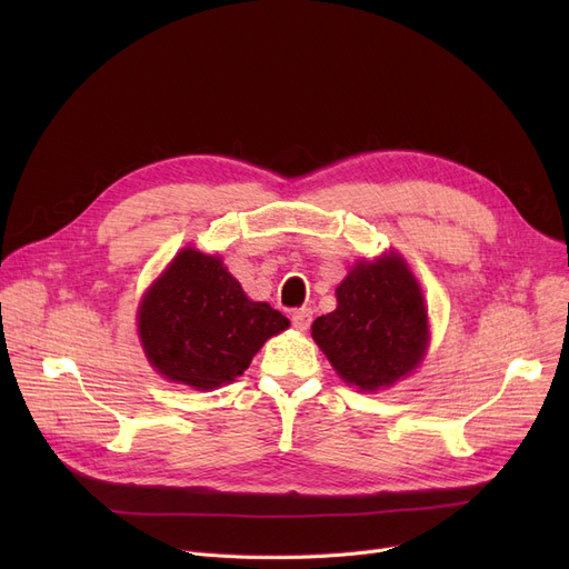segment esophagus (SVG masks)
Masks as SVG:
<instances>
[{
	"label": "esophagus",
	"mask_w": 569,
	"mask_h": 569,
	"mask_svg": "<svg viewBox=\"0 0 569 569\" xmlns=\"http://www.w3.org/2000/svg\"><path fill=\"white\" fill-rule=\"evenodd\" d=\"M311 318H313V311H311V309H307V307H302V309H295V311L290 313L292 327H295V330H300V332L309 330Z\"/></svg>",
	"instance_id": "34e87169"
}]
</instances>
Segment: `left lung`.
Returning <instances> with one entry per match:
<instances>
[{
  "instance_id": "1",
  "label": "left lung",
  "mask_w": 569,
  "mask_h": 569,
  "mask_svg": "<svg viewBox=\"0 0 569 569\" xmlns=\"http://www.w3.org/2000/svg\"><path fill=\"white\" fill-rule=\"evenodd\" d=\"M311 335L346 382L365 392L390 387L427 350L422 290L395 253L360 262L337 288V309L316 318Z\"/></svg>"
}]
</instances>
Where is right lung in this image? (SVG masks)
I'll use <instances>...</instances> for the list:
<instances>
[{"mask_svg":"<svg viewBox=\"0 0 569 569\" xmlns=\"http://www.w3.org/2000/svg\"><path fill=\"white\" fill-rule=\"evenodd\" d=\"M288 325L281 311L251 302L221 258L193 249L170 262L138 311L147 360L168 380L196 390L242 376L260 346Z\"/></svg>","mask_w":569,"mask_h":569,"instance_id":"obj_1","label":"right lung"}]
</instances>
